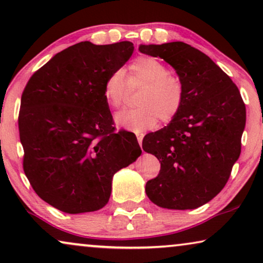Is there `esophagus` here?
Instances as JSON below:
<instances>
[{
  "instance_id": "esophagus-1",
  "label": "esophagus",
  "mask_w": 263,
  "mask_h": 263,
  "mask_svg": "<svg viewBox=\"0 0 263 263\" xmlns=\"http://www.w3.org/2000/svg\"><path fill=\"white\" fill-rule=\"evenodd\" d=\"M136 138H138L139 145H140V146H142V139H143V135H142V134H138V135H136Z\"/></svg>"
}]
</instances>
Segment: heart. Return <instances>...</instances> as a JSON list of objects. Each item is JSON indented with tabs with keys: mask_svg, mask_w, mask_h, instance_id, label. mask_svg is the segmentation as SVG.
Listing matches in <instances>:
<instances>
[{
	"mask_svg": "<svg viewBox=\"0 0 263 263\" xmlns=\"http://www.w3.org/2000/svg\"><path fill=\"white\" fill-rule=\"evenodd\" d=\"M128 71L129 85L143 84L145 87L138 99L140 106L116 114L115 122L118 127L142 133L153 128L158 118L167 122L178 114L184 100V88L177 77L168 74L163 62L151 56L138 57L130 63ZM125 89L124 74L115 70L104 82V99L110 106L120 107L123 104Z\"/></svg>",
	"mask_w": 263,
	"mask_h": 263,
	"instance_id": "heart-1",
	"label": "heart"
}]
</instances>
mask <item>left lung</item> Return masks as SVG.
Returning a JSON list of instances; mask_svg holds the SVG:
<instances>
[{
    "instance_id": "1",
    "label": "left lung",
    "mask_w": 263,
    "mask_h": 263,
    "mask_svg": "<svg viewBox=\"0 0 263 263\" xmlns=\"http://www.w3.org/2000/svg\"><path fill=\"white\" fill-rule=\"evenodd\" d=\"M174 68L184 88L181 110L166 127L142 140L160 161L146 194L167 210H194L224 188L240 154L246 105L228 77L206 53L183 42L139 46Z\"/></svg>"
}]
</instances>
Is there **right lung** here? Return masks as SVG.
<instances>
[{
    "instance_id": "add662e5",
    "label": "right lung",
    "mask_w": 263,
    "mask_h": 263,
    "mask_svg": "<svg viewBox=\"0 0 263 263\" xmlns=\"http://www.w3.org/2000/svg\"><path fill=\"white\" fill-rule=\"evenodd\" d=\"M130 42H81L56 53L21 97L24 171L45 202L69 214L107 203L112 177L141 156L136 136L115 133L104 82L130 59Z\"/></svg>"
}]
</instances>
